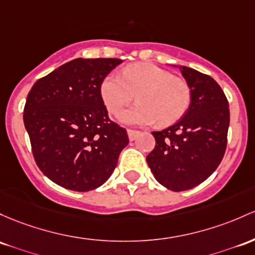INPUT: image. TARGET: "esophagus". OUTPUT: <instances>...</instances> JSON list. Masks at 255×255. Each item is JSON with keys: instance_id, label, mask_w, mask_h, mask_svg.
I'll use <instances>...</instances> for the list:
<instances>
[{"instance_id": "1", "label": "esophagus", "mask_w": 255, "mask_h": 255, "mask_svg": "<svg viewBox=\"0 0 255 255\" xmlns=\"http://www.w3.org/2000/svg\"><path fill=\"white\" fill-rule=\"evenodd\" d=\"M127 132H128V138H129V140H130V141L135 140V138H136V136H138V135H139V132H138V130L128 129V130H127Z\"/></svg>"}]
</instances>
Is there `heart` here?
<instances>
[{
    "mask_svg": "<svg viewBox=\"0 0 255 255\" xmlns=\"http://www.w3.org/2000/svg\"><path fill=\"white\" fill-rule=\"evenodd\" d=\"M100 94L108 111L119 115L135 98L139 103L121 115L132 125H172L191 104V88L183 78L155 64L138 63L123 69L122 76L111 72L103 80Z\"/></svg>",
    "mask_w": 255,
    "mask_h": 255,
    "instance_id": "b5f03b06",
    "label": "heart"
}]
</instances>
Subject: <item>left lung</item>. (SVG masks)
I'll return each instance as SVG.
<instances>
[{
	"label": "left lung",
	"instance_id": "left-lung-1",
	"mask_svg": "<svg viewBox=\"0 0 255 255\" xmlns=\"http://www.w3.org/2000/svg\"><path fill=\"white\" fill-rule=\"evenodd\" d=\"M191 88V104L181 120L152 132L156 145L146 156L156 180L172 191L200 185L220 164L228 145L229 102L208 75L180 66Z\"/></svg>",
	"mask_w": 255,
	"mask_h": 255
}]
</instances>
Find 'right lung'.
<instances>
[{"label":"right lung","instance_id":"add662e5","mask_svg":"<svg viewBox=\"0 0 255 255\" xmlns=\"http://www.w3.org/2000/svg\"><path fill=\"white\" fill-rule=\"evenodd\" d=\"M121 59L71 60L35 82L24 106V125L36 164L53 183L92 191L105 183L129 142L109 119L103 80Z\"/></svg>","mask_w":255,"mask_h":255}]
</instances>
